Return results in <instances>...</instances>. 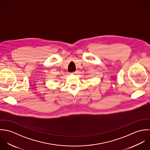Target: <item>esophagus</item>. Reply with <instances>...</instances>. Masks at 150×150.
<instances>
[{
    "mask_svg": "<svg viewBox=\"0 0 150 150\" xmlns=\"http://www.w3.org/2000/svg\"><path fill=\"white\" fill-rule=\"evenodd\" d=\"M77 71H75V72H73V73H71V74H77Z\"/></svg>",
    "mask_w": 150,
    "mask_h": 150,
    "instance_id": "esophagus-1",
    "label": "esophagus"
}]
</instances>
